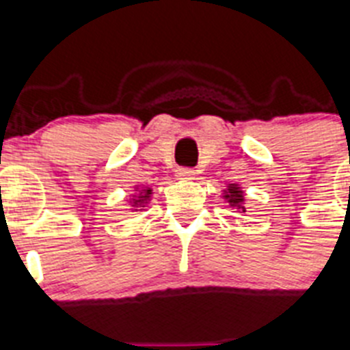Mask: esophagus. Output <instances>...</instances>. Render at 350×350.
<instances>
[{
    "label": "esophagus",
    "mask_w": 350,
    "mask_h": 350,
    "mask_svg": "<svg viewBox=\"0 0 350 350\" xmlns=\"http://www.w3.org/2000/svg\"><path fill=\"white\" fill-rule=\"evenodd\" d=\"M177 178H180V180H193V178H194V170H191V168H178L177 170Z\"/></svg>",
    "instance_id": "34e87169"
}]
</instances>
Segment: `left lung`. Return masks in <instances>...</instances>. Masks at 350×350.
<instances>
[{
	"label": "left lung",
	"instance_id": "1",
	"mask_svg": "<svg viewBox=\"0 0 350 350\" xmlns=\"http://www.w3.org/2000/svg\"><path fill=\"white\" fill-rule=\"evenodd\" d=\"M224 200H228L230 206H233V208L245 212V206H243V202H245V200H243V191L240 189L237 184L228 185V189L224 191Z\"/></svg>",
	"mask_w": 350,
	"mask_h": 350
}]
</instances>
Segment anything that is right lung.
<instances>
[{
    "label": "right lung",
    "instance_id": "obj_1",
    "mask_svg": "<svg viewBox=\"0 0 350 350\" xmlns=\"http://www.w3.org/2000/svg\"><path fill=\"white\" fill-rule=\"evenodd\" d=\"M138 191V187H137ZM150 194H152V189L150 187H142L140 191H138L137 196H133L131 206H135V208H138V206H145V203L150 202Z\"/></svg>",
    "mask_w": 350,
    "mask_h": 350
}]
</instances>
